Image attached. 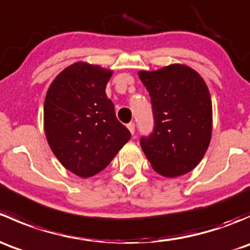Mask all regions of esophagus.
<instances>
[{
  "label": "esophagus",
  "instance_id": "obj_1",
  "mask_svg": "<svg viewBox=\"0 0 250 250\" xmlns=\"http://www.w3.org/2000/svg\"><path fill=\"white\" fill-rule=\"evenodd\" d=\"M127 127H128V129H129V132L132 133L133 135H134V132H135V125H134V122H130V123H128V125H127Z\"/></svg>",
  "mask_w": 250,
  "mask_h": 250
}]
</instances>
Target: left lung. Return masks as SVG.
Segmentation results:
<instances>
[{
    "mask_svg": "<svg viewBox=\"0 0 250 250\" xmlns=\"http://www.w3.org/2000/svg\"><path fill=\"white\" fill-rule=\"evenodd\" d=\"M151 98L155 125L140 146L153 169L167 178L191 172L211 137V99L203 78L191 67L173 64L139 71Z\"/></svg>",
    "mask_w": 250,
    "mask_h": 250,
    "instance_id": "1",
    "label": "left lung"
}]
</instances>
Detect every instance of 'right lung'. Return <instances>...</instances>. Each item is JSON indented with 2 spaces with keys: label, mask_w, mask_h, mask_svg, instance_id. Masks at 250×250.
Masks as SVG:
<instances>
[{
  "label": "right lung",
  "mask_w": 250,
  "mask_h": 250,
  "mask_svg": "<svg viewBox=\"0 0 250 250\" xmlns=\"http://www.w3.org/2000/svg\"><path fill=\"white\" fill-rule=\"evenodd\" d=\"M111 76V70L75 62L55 77L47 92L48 144L59 162L81 178L106 168L132 137L105 93Z\"/></svg>",
  "instance_id": "add662e5"
}]
</instances>
